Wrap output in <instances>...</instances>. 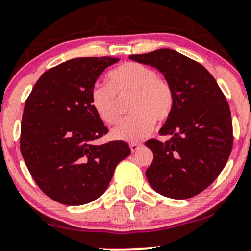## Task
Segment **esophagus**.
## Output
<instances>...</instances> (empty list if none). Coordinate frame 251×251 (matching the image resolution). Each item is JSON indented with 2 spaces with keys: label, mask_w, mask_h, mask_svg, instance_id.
<instances>
[{
  "label": "esophagus",
  "mask_w": 251,
  "mask_h": 251,
  "mask_svg": "<svg viewBox=\"0 0 251 251\" xmlns=\"http://www.w3.org/2000/svg\"><path fill=\"white\" fill-rule=\"evenodd\" d=\"M129 148H131L132 152H137L138 150L142 148V145H140V144H137V143H131L129 144Z\"/></svg>",
  "instance_id": "1"
}]
</instances>
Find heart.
Here are the masks:
<instances>
[{
	"instance_id": "heart-1",
	"label": "heart",
	"mask_w": 251,
	"mask_h": 251,
	"mask_svg": "<svg viewBox=\"0 0 251 251\" xmlns=\"http://www.w3.org/2000/svg\"><path fill=\"white\" fill-rule=\"evenodd\" d=\"M108 87L92 89L91 105L100 120L113 125L120 120V102L129 101L131 117L112 129V138L137 143L153 128L154 123L169 119L175 105L171 85L158 76L155 71L139 62H125L107 74Z\"/></svg>"
}]
</instances>
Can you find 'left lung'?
I'll return each mask as SVG.
<instances>
[{
  "instance_id": "left-lung-1",
  "label": "left lung",
  "mask_w": 251,
  "mask_h": 251,
  "mask_svg": "<svg viewBox=\"0 0 251 251\" xmlns=\"http://www.w3.org/2000/svg\"><path fill=\"white\" fill-rule=\"evenodd\" d=\"M128 57L157 68L175 94L171 116L159 129L170 139L145 143L153 152L146 178L165 197H194L214 183L229 159L234 140L229 103L214 76L178 51L160 48Z\"/></svg>"
}]
</instances>
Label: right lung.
I'll return each mask as SVG.
<instances>
[{
  "label": "right lung",
  "instance_id": "add662e5",
  "mask_svg": "<svg viewBox=\"0 0 251 251\" xmlns=\"http://www.w3.org/2000/svg\"><path fill=\"white\" fill-rule=\"evenodd\" d=\"M119 59L77 57L40 76L25 103L20 149L41 191L65 205H82L107 189L127 143L96 145L108 132L91 105L100 74Z\"/></svg>",
  "mask_w": 251,
  "mask_h": 251
}]
</instances>
